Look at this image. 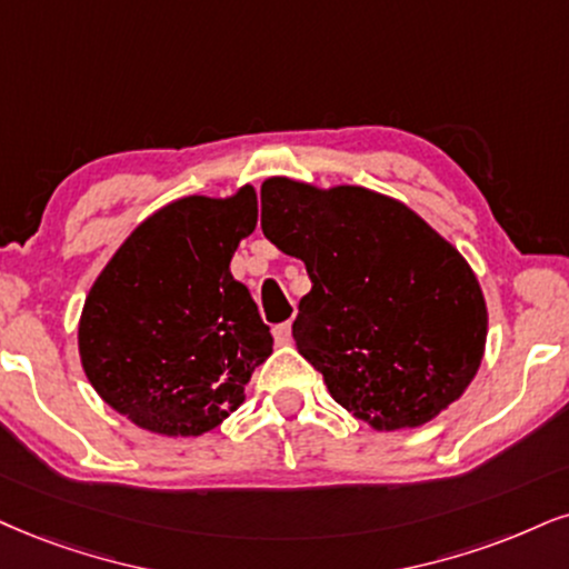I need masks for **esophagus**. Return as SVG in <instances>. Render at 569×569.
Instances as JSON below:
<instances>
[{"label": "esophagus", "instance_id": "obj_1", "mask_svg": "<svg viewBox=\"0 0 569 569\" xmlns=\"http://www.w3.org/2000/svg\"><path fill=\"white\" fill-rule=\"evenodd\" d=\"M273 340H277V346H290V340H292V325H290V321L273 327Z\"/></svg>", "mask_w": 569, "mask_h": 569}]
</instances>
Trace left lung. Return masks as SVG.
<instances>
[{"mask_svg":"<svg viewBox=\"0 0 569 569\" xmlns=\"http://www.w3.org/2000/svg\"><path fill=\"white\" fill-rule=\"evenodd\" d=\"M261 229L300 258L311 292L292 325L329 396L377 432L432 422L478 375L488 306L467 258L375 189L271 177Z\"/></svg>","mask_w":569,"mask_h":569,"instance_id":"obj_1","label":"left lung"}]
</instances>
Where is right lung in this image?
I'll return each instance as SVG.
<instances>
[{"mask_svg": "<svg viewBox=\"0 0 569 569\" xmlns=\"http://www.w3.org/2000/svg\"><path fill=\"white\" fill-rule=\"evenodd\" d=\"M258 223L256 189L187 194L139 223L83 300L79 356L110 409L163 438H198L244 403L273 350L229 263Z\"/></svg>", "mask_w": 569, "mask_h": 569, "instance_id": "1", "label": "right lung"}]
</instances>
